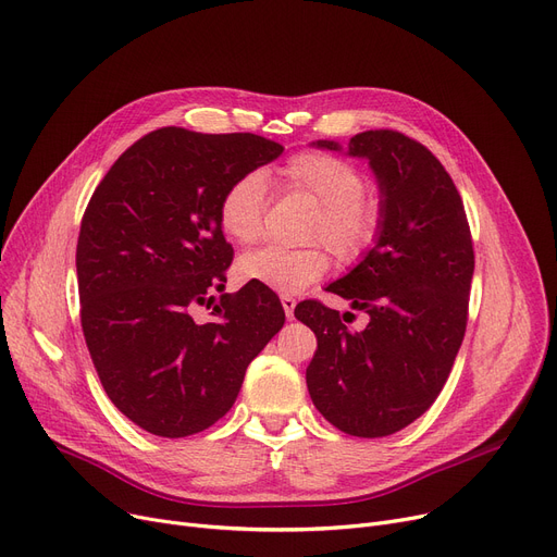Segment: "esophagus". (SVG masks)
<instances>
[{"label": "esophagus", "mask_w": 557, "mask_h": 557, "mask_svg": "<svg viewBox=\"0 0 557 557\" xmlns=\"http://www.w3.org/2000/svg\"><path fill=\"white\" fill-rule=\"evenodd\" d=\"M280 300H282V307H284V313H286V318H288V320H290V318H294V309H296V298H294V296H282Z\"/></svg>", "instance_id": "1"}]
</instances>
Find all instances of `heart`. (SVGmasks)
Returning a JSON list of instances; mask_svg holds the SVG:
<instances>
[{"instance_id": "obj_1", "label": "heart", "mask_w": 557, "mask_h": 557, "mask_svg": "<svg viewBox=\"0 0 557 557\" xmlns=\"http://www.w3.org/2000/svg\"><path fill=\"white\" fill-rule=\"evenodd\" d=\"M282 185L315 202L305 239L307 248H259L239 259L244 282H257L277 294L294 296L330 271L325 244L343 263L363 259L379 239L384 223V202L366 187L363 171L341 156L302 151L280 171ZM216 219L227 239L252 246L261 239L267 221V185L257 171L242 173L221 194Z\"/></svg>"}]
</instances>
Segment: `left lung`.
<instances>
[{
  "instance_id": "left-lung-1",
  "label": "left lung",
  "mask_w": 557,
  "mask_h": 557,
  "mask_svg": "<svg viewBox=\"0 0 557 557\" xmlns=\"http://www.w3.org/2000/svg\"><path fill=\"white\" fill-rule=\"evenodd\" d=\"M341 151L336 141H318ZM347 153L368 158L384 202L374 248L327 290L370 315L349 332L318 300L296 307L318 338L307 368L313 406L357 437H384L416 422L441 395L460 349L474 246L462 198L424 144L397 131H366Z\"/></svg>"
}]
</instances>
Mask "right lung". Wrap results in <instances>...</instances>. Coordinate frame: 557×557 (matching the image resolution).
<instances>
[{
    "label": "right lung",
    "instance_id": "right-lung-1",
    "mask_svg": "<svg viewBox=\"0 0 557 557\" xmlns=\"http://www.w3.org/2000/svg\"><path fill=\"white\" fill-rule=\"evenodd\" d=\"M282 144L252 133L151 131L120 156L87 202L76 244L81 327L101 386L153 435L219 422L248 363L282 330L269 286L223 294L232 246L216 219L223 189L273 162Z\"/></svg>",
    "mask_w": 557,
    "mask_h": 557
}]
</instances>
